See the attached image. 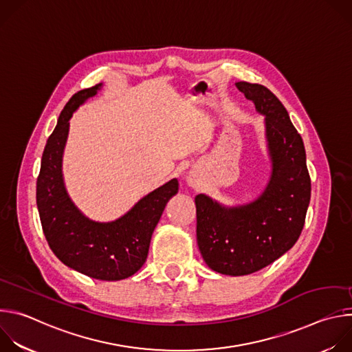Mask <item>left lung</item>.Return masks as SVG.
<instances>
[{
  "label": "left lung",
  "mask_w": 352,
  "mask_h": 352,
  "mask_svg": "<svg viewBox=\"0 0 352 352\" xmlns=\"http://www.w3.org/2000/svg\"><path fill=\"white\" fill-rule=\"evenodd\" d=\"M235 86L266 116L272 178L261 197L246 206L224 208L197 195L196 238L212 270L245 276L269 266L298 241L311 200V177L302 138L280 100L258 83Z\"/></svg>",
  "instance_id": "left-lung-1"
}]
</instances>
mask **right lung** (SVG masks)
I'll return each instance as SVG.
<instances>
[{"mask_svg": "<svg viewBox=\"0 0 352 352\" xmlns=\"http://www.w3.org/2000/svg\"><path fill=\"white\" fill-rule=\"evenodd\" d=\"M100 87L102 83L75 93L61 111L43 152L36 202L45 239L64 265L91 278L116 281L131 277L146 262L152 234L168 199L178 192V181L150 192L111 223L91 221L75 208L61 173L69 118Z\"/></svg>", "mask_w": 352, "mask_h": 352, "instance_id": "add662e5", "label": "right lung"}]
</instances>
